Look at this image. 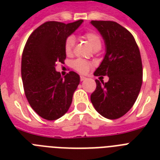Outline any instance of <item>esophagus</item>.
Listing matches in <instances>:
<instances>
[{"label":"esophagus","mask_w":160,"mask_h":160,"mask_svg":"<svg viewBox=\"0 0 160 160\" xmlns=\"http://www.w3.org/2000/svg\"><path fill=\"white\" fill-rule=\"evenodd\" d=\"M86 80V77H85V76H82V75L80 76V80H81V81H84V80Z\"/></svg>","instance_id":"34e87169"}]
</instances>
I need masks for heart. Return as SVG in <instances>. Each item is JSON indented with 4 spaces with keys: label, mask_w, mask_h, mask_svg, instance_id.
<instances>
[{
    "label": "heart",
    "mask_w": 160,
    "mask_h": 160,
    "mask_svg": "<svg viewBox=\"0 0 160 160\" xmlns=\"http://www.w3.org/2000/svg\"><path fill=\"white\" fill-rule=\"evenodd\" d=\"M83 38L90 43L93 49L99 50L101 47V38L99 34L93 31H88L83 34ZM75 45V39L73 36H67L64 42V49L65 52L67 55H71L73 53V50ZM95 64L90 61L83 60V59H76L72 62V66L77 72L81 74H85L92 68Z\"/></svg>",
    "instance_id": "obj_1"
}]
</instances>
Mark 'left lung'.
Listing matches in <instances>:
<instances>
[{
    "mask_svg": "<svg viewBox=\"0 0 160 160\" xmlns=\"http://www.w3.org/2000/svg\"><path fill=\"white\" fill-rule=\"evenodd\" d=\"M90 23L100 31L106 46L105 58L94 75L109 76L106 83L95 80L96 89L90 100L102 116L119 119L131 109L141 89L143 66L139 49L133 35L119 24L110 21Z\"/></svg>",
    "mask_w": 160,
    "mask_h": 160,
    "instance_id": "1",
    "label": "left lung"
}]
</instances>
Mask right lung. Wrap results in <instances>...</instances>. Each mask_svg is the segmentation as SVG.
<instances>
[{
    "instance_id": "1",
    "label": "right lung",
    "mask_w": 160,
    "mask_h": 160,
    "mask_svg": "<svg viewBox=\"0 0 160 160\" xmlns=\"http://www.w3.org/2000/svg\"><path fill=\"white\" fill-rule=\"evenodd\" d=\"M82 22H45L31 34L24 47L21 78L25 95L36 114L47 120H55L68 111L80 83L77 73L70 71L63 78L55 66L64 64L65 38Z\"/></svg>"
}]
</instances>
